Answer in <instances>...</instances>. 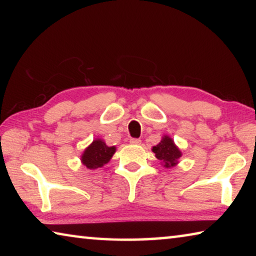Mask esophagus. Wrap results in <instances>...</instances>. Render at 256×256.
Returning <instances> with one entry per match:
<instances>
[{"mask_svg": "<svg viewBox=\"0 0 256 256\" xmlns=\"http://www.w3.org/2000/svg\"><path fill=\"white\" fill-rule=\"evenodd\" d=\"M130 144H140L141 140H140V138H130Z\"/></svg>", "mask_w": 256, "mask_h": 256, "instance_id": "34e87169", "label": "esophagus"}]
</instances>
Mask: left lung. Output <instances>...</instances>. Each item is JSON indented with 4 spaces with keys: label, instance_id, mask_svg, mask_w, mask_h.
<instances>
[{
    "label": "left lung",
    "instance_id": "obj_1",
    "mask_svg": "<svg viewBox=\"0 0 256 256\" xmlns=\"http://www.w3.org/2000/svg\"><path fill=\"white\" fill-rule=\"evenodd\" d=\"M152 152L164 168H172L178 164V160L182 157V151L170 136H164L162 141L152 146Z\"/></svg>",
    "mask_w": 256,
    "mask_h": 256
}]
</instances>
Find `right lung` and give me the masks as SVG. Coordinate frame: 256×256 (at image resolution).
<instances>
[{
    "label": "right lung",
    "instance_id": "add662e5",
    "mask_svg": "<svg viewBox=\"0 0 256 256\" xmlns=\"http://www.w3.org/2000/svg\"><path fill=\"white\" fill-rule=\"evenodd\" d=\"M116 152V146H108L102 138H94V140L84 149L81 154V162L90 170L104 167L110 162L112 156Z\"/></svg>",
    "mask_w": 256,
    "mask_h": 256
}]
</instances>
